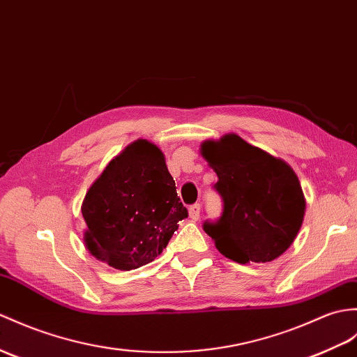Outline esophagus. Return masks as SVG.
<instances>
[{"label": "esophagus", "mask_w": 357, "mask_h": 357, "mask_svg": "<svg viewBox=\"0 0 357 357\" xmlns=\"http://www.w3.org/2000/svg\"><path fill=\"white\" fill-rule=\"evenodd\" d=\"M188 214H190V218H192L193 220H197L199 216H201V205L195 204V205L190 206V208H188Z\"/></svg>", "instance_id": "obj_1"}]
</instances>
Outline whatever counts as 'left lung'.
<instances>
[{
    "label": "left lung",
    "mask_w": 357,
    "mask_h": 357,
    "mask_svg": "<svg viewBox=\"0 0 357 357\" xmlns=\"http://www.w3.org/2000/svg\"><path fill=\"white\" fill-rule=\"evenodd\" d=\"M201 155L216 172L223 199L220 219L204 223L218 251L240 264L278 259L304 220L305 197L294 169L237 134L205 139Z\"/></svg>",
    "instance_id": "8db88e82"
}]
</instances>
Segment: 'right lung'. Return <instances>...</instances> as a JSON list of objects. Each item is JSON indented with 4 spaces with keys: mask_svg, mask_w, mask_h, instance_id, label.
Instances as JSON below:
<instances>
[{
    "mask_svg": "<svg viewBox=\"0 0 357 357\" xmlns=\"http://www.w3.org/2000/svg\"><path fill=\"white\" fill-rule=\"evenodd\" d=\"M85 245L91 255L120 271L153 261L178 222L188 218L164 153L139 138L109 161L85 195Z\"/></svg>",
    "mask_w": 357,
    "mask_h": 357,
    "instance_id": "add662e5",
    "label": "right lung"
}]
</instances>
